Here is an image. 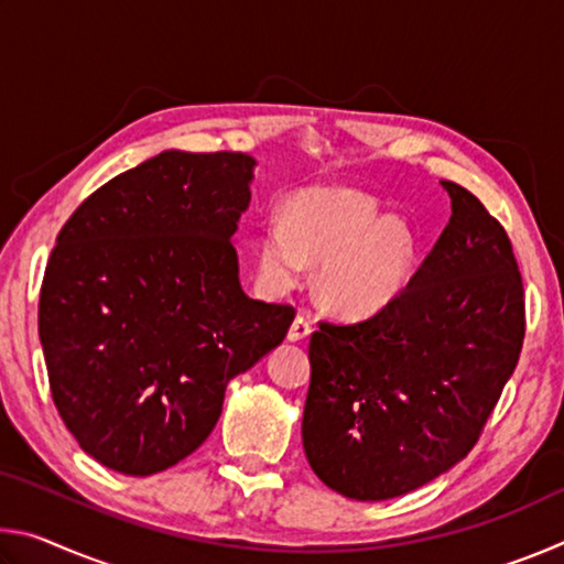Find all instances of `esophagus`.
I'll list each match as a JSON object with an SVG mask.
<instances>
[{"label":"esophagus","mask_w":564,"mask_h":564,"mask_svg":"<svg viewBox=\"0 0 564 564\" xmlns=\"http://www.w3.org/2000/svg\"><path fill=\"white\" fill-rule=\"evenodd\" d=\"M311 330H313V326H311L308 318L295 316V321L291 323V328H289V340L291 343H301V340H305V338L311 336Z\"/></svg>","instance_id":"34e87169"}]
</instances>
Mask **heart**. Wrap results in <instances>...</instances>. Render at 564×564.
<instances>
[{
    "label": "heart",
    "instance_id": "1",
    "mask_svg": "<svg viewBox=\"0 0 564 564\" xmlns=\"http://www.w3.org/2000/svg\"><path fill=\"white\" fill-rule=\"evenodd\" d=\"M318 263L321 301L343 316H370L408 289L417 265L413 226L380 216L373 196L350 188H308L295 194L281 218L259 236V269L271 291L283 293Z\"/></svg>",
    "mask_w": 564,
    "mask_h": 564
}]
</instances>
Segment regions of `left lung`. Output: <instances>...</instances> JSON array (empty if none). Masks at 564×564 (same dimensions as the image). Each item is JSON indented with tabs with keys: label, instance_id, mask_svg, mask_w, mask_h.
Masks as SVG:
<instances>
[{
	"label": "left lung",
	"instance_id": "1",
	"mask_svg": "<svg viewBox=\"0 0 564 564\" xmlns=\"http://www.w3.org/2000/svg\"><path fill=\"white\" fill-rule=\"evenodd\" d=\"M441 184L453 216L408 289L311 336L303 451L343 498H400L445 475L518 366L524 293L510 238L470 191Z\"/></svg>",
	"mask_w": 564,
	"mask_h": 564
}]
</instances>
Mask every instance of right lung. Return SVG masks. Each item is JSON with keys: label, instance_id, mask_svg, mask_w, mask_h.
I'll return each mask as SVG.
<instances>
[{"label": "right lung", "instance_id": "add662e5", "mask_svg": "<svg viewBox=\"0 0 564 564\" xmlns=\"http://www.w3.org/2000/svg\"><path fill=\"white\" fill-rule=\"evenodd\" d=\"M256 159L169 149L76 208L46 263L40 340L64 425L144 477L202 447L226 386L279 348L295 311L253 301L234 234Z\"/></svg>", "mask_w": 564, "mask_h": 564}]
</instances>
